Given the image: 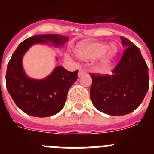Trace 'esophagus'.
<instances>
[{
	"label": "esophagus",
	"mask_w": 154,
	"mask_h": 154,
	"mask_svg": "<svg viewBox=\"0 0 154 154\" xmlns=\"http://www.w3.org/2000/svg\"><path fill=\"white\" fill-rule=\"evenodd\" d=\"M85 73H86V69L85 68H80L79 72H78V77H82V75L85 74Z\"/></svg>",
	"instance_id": "1"
}]
</instances>
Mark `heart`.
Returning <instances> with one entry per match:
<instances>
[{
	"label": "heart",
	"instance_id": "b5f03b06",
	"mask_svg": "<svg viewBox=\"0 0 154 154\" xmlns=\"http://www.w3.org/2000/svg\"><path fill=\"white\" fill-rule=\"evenodd\" d=\"M117 53L118 49L116 45L109 47L108 44L104 42L82 43L77 49L78 57L84 60H94L101 56V62L103 65H108L112 62Z\"/></svg>",
	"mask_w": 154,
	"mask_h": 154
}]
</instances>
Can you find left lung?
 Listing matches in <instances>:
<instances>
[{"mask_svg": "<svg viewBox=\"0 0 154 154\" xmlns=\"http://www.w3.org/2000/svg\"><path fill=\"white\" fill-rule=\"evenodd\" d=\"M125 48L112 75L91 73L90 98L99 111L112 116L133 112L141 105L149 89L148 66L140 49L121 37Z\"/></svg>", "mask_w": 154, "mask_h": 154, "instance_id": "left-lung-1", "label": "left lung"}]
</instances>
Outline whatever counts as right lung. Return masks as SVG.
<instances>
[{
    "mask_svg": "<svg viewBox=\"0 0 154 154\" xmlns=\"http://www.w3.org/2000/svg\"><path fill=\"white\" fill-rule=\"evenodd\" d=\"M68 40L67 37L57 34L36 35L21 42L12 55L6 72V88L16 105L25 113L45 117L60 112L69 89L77 81L78 70L69 72L62 66H57L43 80L32 79L23 69V56L34 44L50 42L60 46Z\"/></svg>",
    "mask_w": 154,
    "mask_h": 154,
    "instance_id": "obj_1",
    "label": "right lung"
}]
</instances>
